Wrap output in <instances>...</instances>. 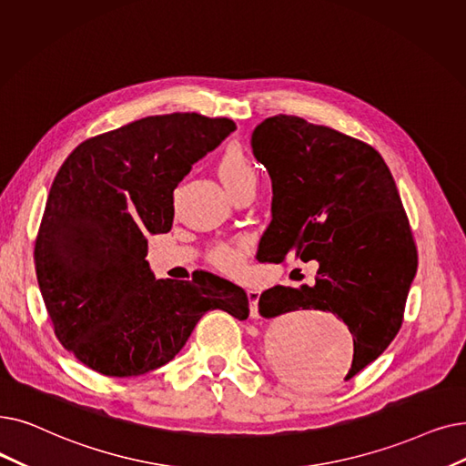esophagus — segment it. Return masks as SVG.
Listing matches in <instances>:
<instances>
[{
  "label": "esophagus",
  "instance_id": "1",
  "mask_svg": "<svg viewBox=\"0 0 466 466\" xmlns=\"http://www.w3.org/2000/svg\"><path fill=\"white\" fill-rule=\"evenodd\" d=\"M258 297H260V289L255 286L248 288V299H249V309H251V316L257 318L258 316Z\"/></svg>",
  "mask_w": 466,
  "mask_h": 466
}]
</instances>
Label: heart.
I'll list each match as a JSON object with an SVG mask.
<instances>
[{
  "label": "heart",
  "instance_id": "1",
  "mask_svg": "<svg viewBox=\"0 0 466 466\" xmlns=\"http://www.w3.org/2000/svg\"><path fill=\"white\" fill-rule=\"evenodd\" d=\"M217 175L222 180V185L230 190L236 185L244 183V180L255 178V166L244 148L230 145L220 152L217 159ZM215 260L227 268H236L241 265V249L239 246L228 244L218 246L215 249Z\"/></svg>",
  "mask_w": 466,
  "mask_h": 466
}]
</instances>
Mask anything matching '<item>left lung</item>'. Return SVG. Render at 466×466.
I'll return each mask as SVG.
<instances>
[{"label": "left lung", "instance_id": "8db88e82", "mask_svg": "<svg viewBox=\"0 0 466 466\" xmlns=\"http://www.w3.org/2000/svg\"><path fill=\"white\" fill-rule=\"evenodd\" d=\"M272 180L270 225L260 262L316 260L314 286L260 293L267 318L299 309L339 316L354 337L345 380L377 360L401 326L417 249L390 169L358 138L297 116H272L251 135Z\"/></svg>", "mask_w": 466, "mask_h": 466}]
</instances>
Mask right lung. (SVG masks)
I'll return each instance as SVG.
<instances>
[{"label":"right lung","instance_id":"right-lung-1","mask_svg":"<svg viewBox=\"0 0 466 466\" xmlns=\"http://www.w3.org/2000/svg\"><path fill=\"white\" fill-rule=\"evenodd\" d=\"M236 124L194 112L148 116L84 140L58 169L35 239L39 291L63 347L108 377L171 361L220 309L249 316L236 283L209 272L156 279L148 234L173 227V190Z\"/></svg>","mask_w":466,"mask_h":466}]
</instances>
